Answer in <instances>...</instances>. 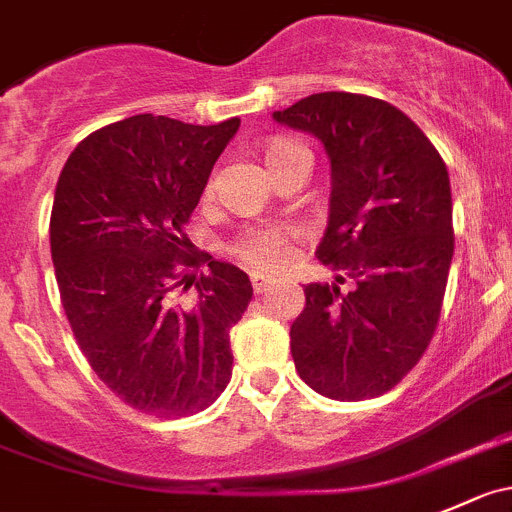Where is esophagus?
<instances>
[{
  "label": "esophagus",
  "instance_id": "obj_1",
  "mask_svg": "<svg viewBox=\"0 0 512 512\" xmlns=\"http://www.w3.org/2000/svg\"><path fill=\"white\" fill-rule=\"evenodd\" d=\"M272 280H267L265 275H252V290L257 292V295H262V292L270 290Z\"/></svg>",
  "mask_w": 512,
  "mask_h": 512
}]
</instances>
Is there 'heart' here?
<instances>
[{
  "label": "heart",
  "mask_w": 512,
  "mask_h": 512,
  "mask_svg": "<svg viewBox=\"0 0 512 512\" xmlns=\"http://www.w3.org/2000/svg\"><path fill=\"white\" fill-rule=\"evenodd\" d=\"M292 147L290 142H277L267 150V162L272 157L280 155L282 150ZM295 242V230L285 225H267V227H252V230L242 232L240 240L235 242V255L240 257L245 265L255 267L262 272H275L282 270L287 262L292 260V247Z\"/></svg>",
  "instance_id": "b5f03b06"
}]
</instances>
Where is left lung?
<instances>
[{"instance_id": "8db88e82", "label": "left lung", "mask_w": 512, "mask_h": 512, "mask_svg": "<svg viewBox=\"0 0 512 512\" xmlns=\"http://www.w3.org/2000/svg\"><path fill=\"white\" fill-rule=\"evenodd\" d=\"M272 117L315 135L332 170L315 255L337 277L305 285L290 327L297 375L325 398H377L438 327L455 245L448 167L408 114L365 94H310ZM345 279L350 293L339 292Z\"/></svg>"}]
</instances>
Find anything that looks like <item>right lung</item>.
Listing matches in <instances>:
<instances>
[{
  "instance_id": "add662e5",
  "label": "right lung",
  "mask_w": 512,
  "mask_h": 512,
  "mask_svg": "<svg viewBox=\"0 0 512 512\" xmlns=\"http://www.w3.org/2000/svg\"><path fill=\"white\" fill-rule=\"evenodd\" d=\"M237 130V117L202 127L135 114L84 137L54 192V275L79 350L122 403L155 418L210 408L232 377L230 330L250 277L190 255L185 225Z\"/></svg>"
}]
</instances>
